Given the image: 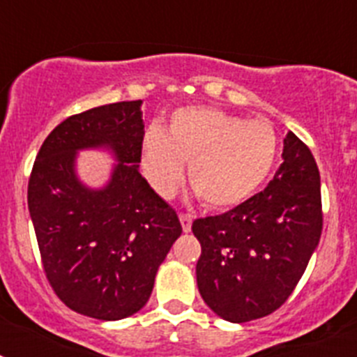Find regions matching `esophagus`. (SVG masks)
Masks as SVG:
<instances>
[{"label": "esophagus", "mask_w": 357, "mask_h": 357, "mask_svg": "<svg viewBox=\"0 0 357 357\" xmlns=\"http://www.w3.org/2000/svg\"><path fill=\"white\" fill-rule=\"evenodd\" d=\"M181 223L184 232H189L191 230V223H193V214L191 213H181Z\"/></svg>", "instance_id": "esophagus-1"}]
</instances>
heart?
Listing matches in <instances>:
<instances>
[{
	"instance_id": "b5f03b06",
	"label": "heart",
	"mask_w": 357,
	"mask_h": 357,
	"mask_svg": "<svg viewBox=\"0 0 357 357\" xmlns=\"http://www.w3.org/2000/svg\"><path fill=\"white\" fill-rule=\"evenodd\" d=\"M279 135L268 119H245L209 107L173 112L168 130L144 134L143 168L157 193L172 197L189 162V184L206 206L222 209L250 197L272 172Z\"/></svg>"
}]
</instances>
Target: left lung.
Masks as SVG:
<instances>
[{"label": "left lung", "mask_w": 357, "mask_h": 357, "mask_svg": "<svg viewBox=\"0 0 357 357\" xmlns=\"http://www.w3.org/2000/svg\"><path fill=\"white\" fill-rule=\"evenodd\" d=\"M282 159L261 193L191 227L202 245L198 289L223 320L243 324L277 311L320 241L324 213L313 153L288 132Z\"/></svg>", "instance_id": "8db88e82"}]
</instances>
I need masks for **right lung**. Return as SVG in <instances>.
Returning <instances> with one entry per match:
<instances>
[{
  "label": "right lung",
  "mask_w": 357,
  "mask_h": 357,
  "mask_svg": "<svg viewBox=\"0 0 357 357\" xmlns=\"http://www.w3.org/2000/svg\"><path fill=\"white\" fill-rule=\"evenodd\" d=\"M141 100L69 116L44 139L28 181V209L44 275L69 309L121 320L148 302L155 273L182 234L176 211L139 173ZM109 144L120 164L102 192L74 176V151Z\"/></svg>",
  "instance_id": "obj_1"
}]
</instances>
